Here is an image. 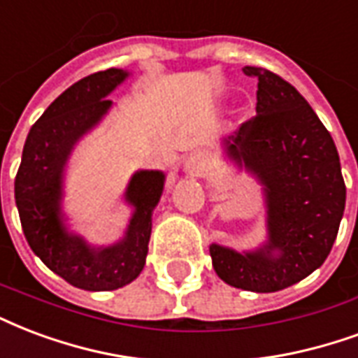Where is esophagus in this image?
I'll use <instances>...</instances> for the list:
<instances>
[{
  "label": "esophagus",
  "instance_id": "1",
  "mask_svg": "<svg viewBox=\"0 0 358 358\" xmlns=\"http://www.w3.org/2000/svg\"><path fill=\"white\" fill-rule=\"evenodd\" d=\"M208 169V157L203 152H193L186 159V171L192 174H201Z\"/></svg>",
  "mask_w": 358,
  "mask_h": 358
}]
</instances>
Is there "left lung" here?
<instances>
[{
	"label": "left lung",
	"instance_id": "left-lung-1",
	"mask_svg": "<svg viewBox=\"0 0 358 358\" xmlns=\"http://www.w3.org/2000/svg\"><path fill=\"white\" fill-rule=\"evenodd\" d=\"M243 71L258 79L256 117L222 148L262 186L267 237L243 252L213 243L210 258L229 287L277 292L324 264L345 208V184L334 140L306 98L273 71Z\"/></svg>",
	"mask_w": 358,
	"mask_h": 358
}]
</instances>
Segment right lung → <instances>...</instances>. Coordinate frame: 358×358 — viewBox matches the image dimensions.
I'll use <instances>...</instances> for the list:
<instances>
[{"instance_id": "1", "label": "right lung", "mask_w": 358, "mask_h": 358, "mask_svg": "<svg viewBox=\"0 0 358 358\" xmlns=\"http://www.w3.org/2000/svg\"><path fill=\"white\" fill-rule=\"evenodd\" d=\"M131 76L121 68L96 71L66 89L34 123L15 180V199L28 245L51 271L91 292L117 290L145 266L165 172L140 169L131 176L123 201L132 208L125 235L113 245H91L68 226L64 213L66 169L79 140L112 110L108 100Z\"/></svg>"}]
</instances>
